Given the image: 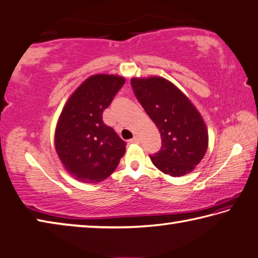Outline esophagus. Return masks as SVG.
Segmentation results:
<instances>
[{
    "label": "esophagus",
    "instance_id": "obj_1",
    "mask_svg": "<svg viewBox=\"0 0 258 258\" xmlns=\"http://www.w3.org/2000/svg\"><path fill=\"white\" fill-rule=\"evenodd\" d=\"M129 142H130V143H134V144H138V143L140 142V139L137 137V136H135V137H134L133 139H130Z\"/></svg>",
    "mask_w": 258,
    "mask_h": 258
}]
</instances>
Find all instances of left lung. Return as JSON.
Returning <instances> with one entry per match:
<instances>
[{"instance_id":"obj_1","label":"left lung","mask_w":258,"mask_h":258,"mask_svg":"<svg viewBox=\"0 0 258 258\" xmlns=\"http://www.w3.org/2000/svg\"><path fill=\"white\" fill-rule=\"evenodd\" d=\"M131 86L162 137V148L149 155L153 164L171 176L192 172L206 155L209 140L207 125L196 106L163 77H135Z\"/></svg>"}]
</instances>
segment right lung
<instances>
[{"mask_svg":"<svg viewBox=\"0 0 258 258\" xmlns=\"http://www.w3.org/2000/svg\"><path fill=\"white\" fill-rule=\"evenodd\" d=\"M124 81L118 75L90 76L61 111L55 131L56 152L77 181L102 182L114 172L125 153V143L102 119Z\"/></svg>","mask_w":258,"mask_h":258,"instance_id":"add662e5","label":"right lung"}]
</instances>
